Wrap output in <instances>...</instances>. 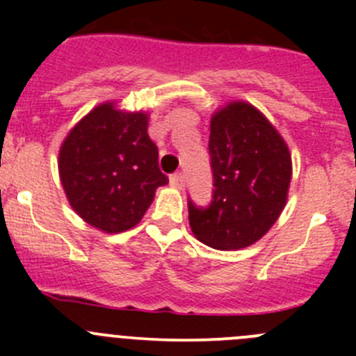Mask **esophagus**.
Returning a JSON list of instances; mask_svg holds the SVG:
<instances>
[{"label": "esophagus", "instance_id": "esophagus-1", "mask_svg": "<svg viewBox=\"0 0 356 356\" xmlns=\"http://www.w3.org/2000/svg\"><path fill=\"white\" fill-rule=\"evenodd\" d=\"M170 184L175 186V188H182V186H184V174H182V172H175V174H172Z\"/></svg>", "mask_w": 356, "mask_h": 356}]
</instances>
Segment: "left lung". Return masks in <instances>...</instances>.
I'll list each match as a JSON object with an SVG mask.
<instances>
[{
	"instance_id": "1",
	"label": "left lung",
	"mask_w": 356,
	"mask_h": 356,
	"mask_svg": "<svg viewBox=\"0 0 356 356\" xmlns=\"http://www.w3.org/2000/svg\"><path fill=\"white\" fill-rule=\"evenodd\" d=\"M208 153L213 191L208 207H196L188 198L193 234L215 250L253 245L286 204L288 146L260 111L238 102L211 118Z\"/></svg>"
}]
</instances>
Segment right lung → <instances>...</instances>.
Here are the masks:
<instances>
[{
	"label": "right lung",
	"instance_id": "right-lung-1",
	"mask_svg": "<svg viewBox=\"0 0 356 356\" xmlns=\"http://www.w3.org/2000/svg\"><path fill=\"white\" fill-rule=\"evenodd\" d=\"M60 179L72 208L92 227L124 232L168 184L145 113L96 106L70 131L60 149Z\"/></svg>",
	"mask_w": 356,
	"mask_h": 356
}]
</instances>
